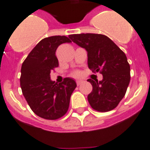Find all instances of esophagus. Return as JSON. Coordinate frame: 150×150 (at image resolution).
<instances>
[{"label":"esophagus","mask_w":150,"mask_h":150,"mask_svg":"<svg viewBox=\"0 0 150 150\" xmlns=\"http://www.w3.org/2000/svg\"><path fill=\"white\" fill-rule=\"evenodd\" d=\"M83 83V80H81V79H79V80H77L76 81V83H77V85H80L81 83Z\"/></svg>","instance_id":"1"}]
</instances>
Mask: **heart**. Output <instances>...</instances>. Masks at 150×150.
Returning a JSON list of instances; mask_svg holds the SVG:
<instances>
[{"label":"heart","mask_w":150,"mask_h":150,"mask_svg":"<svg viewBox=\"0 0 150 150\" xmlns=\"http://www.w3.org/2000/svg\"><path fill=\"white\" fill-rule=\"evenodd\" d=\"M74 76H76V77H77V76H79V72H75V73H74Z\"/></svg>","instance_id":"1"}]
</instances>
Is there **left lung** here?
Returning <instances> with one entry per match:
<instances>
[{"label": "left lung", "mask_w": 150, "mask_h": 150, "mask_svg": "<svg viewBox=\"0 0 150 150\" xmlns=\"http://www.w3.org/2000/svg\"><path fill=\"white\" fill-rule=\"evenodd\" d=\"M69 37L87 51L88 68L103 75L100 81L88 80L93 86L88 95L90 105L100 112L115 109L124 97L131 78L125 53L105 35L83 33Z\"/></svg>", "instance_id": "8db88e82"}]
</instances>
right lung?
<instances>
[{
    "instance_id": "add662e5",
    "label": "right lung",
    "mask_w": 150,
    "mask_h": 150,
    "mask_svg": "<svg viewBox=\"0 0 150 150\" xmlns=\"http://www.w3.org/2000/svg\"><path fill=\"white\" fill-rule=\"evenodd\" d=\"M71 42L65 35L41 40L31 50L21 68L20 85L29 106L35 115L45 119H57L67 112L70 99L76 88L72 78L57 83L51 80L50 72L58 67L57 47Z\"/></svg>"
}]
</instances>
